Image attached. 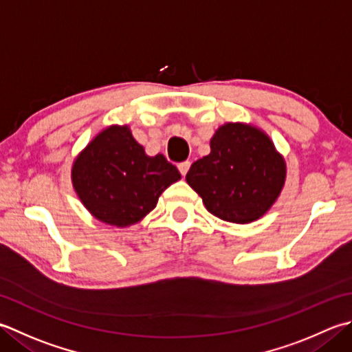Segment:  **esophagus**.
<instances>
[{
    "mask_svg": "<svg viewBox=\"0 0 352 352\" xmlns=\"http://www.w3.org/2000/svg\"><path fill=\"white\" fill-rule=\"evenodd\" d=\"M190 168V162H183L178 164V170H180V174L184 177L186 174H188V170Z\"/></svg>",
    "mask_w": 352,
    "mask_h": 352,
    "instance_id": "esophagus-1",
    "label": "esophagus"
}]
</instances>
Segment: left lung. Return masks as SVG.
I'll return each instance as SVG.
<instances>
[{"mask_svg": "<svg viewBox=\"0 0 352 352\" xmlns=\"http://www.w3.org/2000/svg\"><path fill=\"white\" fill-rule=\"evenodd\" d=\"M285 175L284 157L264 131L226 123L210 139V154L192 163L186 182L212 215L249 224L276 201Z\"/></svg>", "mask_w": 352, "mask_h": 352, "instance_id": "obj_1", "label": "left lung"}]
</instances>
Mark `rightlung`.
I'll return each instance as SVG.
<instances>
[{
	"instance_id": "right-lung-1",
	"label": "right lung",
	"mask_w": 352,
	"mask_h": 352,
	"mask_svg": "<svg viewBox=\"0 0 352 352\" xmlns=\"http://www.w3.org/2000/svg\"><path fill=\"white\" fill-rule=\"evenodd\" d=\"M180 178L163 154H144L126 125L103 129L76 157L72 169L82 204L96 219L116 227L139 223Z\"/></svg>"
}]
</instances>
